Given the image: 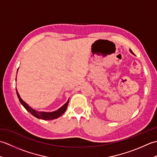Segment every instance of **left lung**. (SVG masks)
<instances>
[{"label":"left lung","instance_id":"obj_1","mask_svg":"<svg viewBox=\"0 0 157 157\" xmlns=\"http://www.w3.org/2000/svg\"><path fill=\"white\" fill-rule=\"evenodd\" d=\"M129 51H130V52H131L132 53V54H133V55H134V52H133L132 51V50H129Z\"/></svg>","mask_w":157,"mask_h":157}]
</instances>
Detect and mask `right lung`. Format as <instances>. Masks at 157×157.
Masks as SVG:
<instances>
[{"label": "right lung", "instance_id": "1", "mask_svg": "<svg viewBox=\"0 0 157 157\" xmlns=\"http://www.w3.org/2000/svg\"><path fill=\"white\" fill-rule=\"evenodd\" d=\"M16 92L19 101L21 102V104L23 106V107L27 110L28 112L30 113L33 116H34L35 117L38 119H41L43 120H52V119H55L59 117L60 116H61L63 113L65 112L69 103V100H68L67 102L64 105H63L61 108L59 109L57 111H55L53 112H38L37 111H36V110L33 109L27 104V103L23 101V100L21 98V97H20V96L17 90V89H16Z\"/></svg>", "mask_w": 157, "mask_h": 157}]
</instances>
